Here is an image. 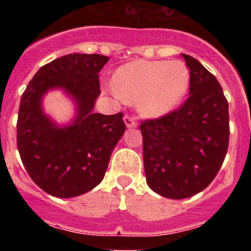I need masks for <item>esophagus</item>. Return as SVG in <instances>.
I'll return each mask as SVG.
<instances>
[{
    "label": "esophagus",
    "mask_w": 251,
    "mask_h": 251,
    "mask_svg": "<svg viewBox=\"0 0 251 251\" xmlns=\"http://www.w3.org/2000/svg\"><path fill=\"white\" fill-rule=\"evenodd\" d=\"M124 123H125L126 127H127V128H135V127H137V123H136L135 119L131 118V116L126 115L125 118H124Z\"/></svg>",
    "instance_id": "esophagus-1"
}]
</instances>
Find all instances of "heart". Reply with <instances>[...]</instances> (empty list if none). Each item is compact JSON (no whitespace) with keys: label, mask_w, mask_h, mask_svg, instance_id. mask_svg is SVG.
<instances>
[{"label":"heart","mask_w":251,"mask_h":251,"mask_svg":"<svg viewBox=\"0 0 251 251\" xmlns=\"http://www.w3.org/2000/svg\"><path fill=\"white\" fill-rule=\"evenodd\" d=\"M188 86V69L177 60H135L119 68L113 81L116 95L126 103L136 102L141 115L148 119L171 113Z\"/></svg>","instance_id":"heart-1"}]
</instances>
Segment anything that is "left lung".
Listing matches in <instances>:
<instances>
[{
    "label": "left lung",
    "mask_w": 251,
    "mask_h": 251,
    "mask_svg": "<svg viewBox=\"0 0 251 251\" xmlns=\"http://www.w3.org/2000/svg\"><path fill=\"white\" fill-rule=\"evenodd\" d=\"M181 55L189 69L188 100L140 126L147 183L170 199L189 198L211 183L229 138L228 102L219 81L196 58Z\"/></svg>",
    "instance_id": "1"
}]
</instances>
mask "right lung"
I'll return each instance as SVG.
<instances>
[{"label": "right lung", "instance_id": "right-lung-1", "mask_svg": "<svg viewBox=\"0 0 251 251\" xmlns=\"http://www.w3.org/2000/svg\"><path fill=\"white\" fill-rule=\"evenodd\" d=\"M109 58L102 54L63 55L44 65L20 100L17 144L32 181L57 198L81 196L102 182L110 155L125 132L123 113H95L100 74ZM50 90H62L75 115L59 124L44 111Z\"/></svg>", "mask_w": 251, "mask_h": 251}]
</instances>
